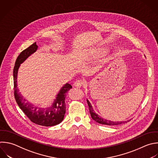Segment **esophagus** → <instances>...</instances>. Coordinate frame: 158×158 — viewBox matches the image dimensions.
Wrapping results in <instances>:
<instances>
[{
    "label": "esophagus",
    "instance_id": "34e87169",
    "mask_svg": "<svg viewBox=\"0 0 158 158\" xmlns=\"http://www.w3.org/2000/svg\"><path fill=\"white\" fill-rule=\"evenodd\" d=\"M85 84V81L83 80H77L74 83V86L77 88H80L81 87H82Z\"/></svg>",
    "mask_w": 158,
    "mask_h": 158
}]
</instances>
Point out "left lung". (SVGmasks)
Returning <instances> with one entry per match:
<instances>
[{"instance_id": "obj_1", "label": "left lung", "mask_w": 158, "mask_h": 158, "mask_svg": "<svg viewBox=\"0 0 158 158\" xmlns=\"http://www.w3.org/2000/svg\"><path fill=\"white\" fill-rule=\"evenodd\" d=\"M87 100V102H88V105L89 107V112L91 116V118L96 121V122L101 123V124H104V125H120L122 123H127V122H129L130 120H127V121H119V122H114V121H111V120H109L107 119H105L104 118H102L101 116H99L98 114H97L95 111L94 110V109L93 108L90 102Z\"/></svg>"}]
</instances>
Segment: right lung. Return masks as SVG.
Wrapping results in <instances>:
<instances>
[{"label": "right lung", "instance_id": "add662e5", "mask_svg": "<svg viewBox=\"0 0 158 158\" xmlns=\"http://www.w3.org/2000/svg\"><path fill=\"white\" fill-rule=\"evenodd\" d=\"M38 48V46L35 42L23 51L16 60L14 69V95L19 107L32 122L42 126L51 127L60 123L63 120L66 110L65 98L67 92L72 88V86L69 83L65 84L56 95L51 106L47 108L35 106L23 98L17 87L19 69L21 64L37 51Z\"/></svg>", "mask_w": 158, "mask_h": 158}]
</instances>
